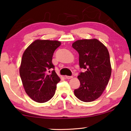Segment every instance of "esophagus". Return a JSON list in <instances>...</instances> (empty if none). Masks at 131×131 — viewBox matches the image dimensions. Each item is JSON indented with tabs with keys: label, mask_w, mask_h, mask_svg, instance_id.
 Instances as JSON below:
<instances>
[{
	"label": "esophagus",
	"mask_w": 131,
	"mask_h": 131,
	"mask_svg": "<svg viewBox=\"0 0 131 131\" xmlns=\"http://www.w3.org/2000/svg\"><path fill=\"white\" fill-rule=\"evenodd\" d=\"M65 77H66V79H70L73 78V76H69V75H66Z\"/></svg>",
	"instance_id": "1"
}]
</instances>
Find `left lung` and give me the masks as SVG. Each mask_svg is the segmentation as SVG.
<instances>
[{
    "instance_id": "obj_1",
    "label": "left lung",
    "mask_w": 131,
    "mask_h": 131,
    "mask_svg": "<svg viewBox=\"0 0 131 131\" xmlns=\"http://www.w3.org/2000/svg\"><path fill=\"white\" fill-rule=\"evenodd\" d=\"M72 47L79 54L80 67L86 70L77 77L80 85L74 93L81 101H94L103 93L111 77L109 51L97 39L77 40Z\"/></svg>"
}]
</instances>
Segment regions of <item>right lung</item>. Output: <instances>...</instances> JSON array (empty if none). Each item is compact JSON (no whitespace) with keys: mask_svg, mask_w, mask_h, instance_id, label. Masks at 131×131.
<instances>
[{"mask_svg":"<svg viewBox=\"0 0 131 131\" xmlns=\"http://www.w3.org/2000/svg\"><path fill=\"white\" fill-rule=\"evenodd\" d=\"M58 41L37 39L25 51L19 68V74L26 94L34 101L44 103L56 92L60 77L52 62L55 50L60 46Z\"/></svg>","mask_w":131,"mask_h":131,"instance_id":"right-lung-1","label":"right lung"}]
</instances>
